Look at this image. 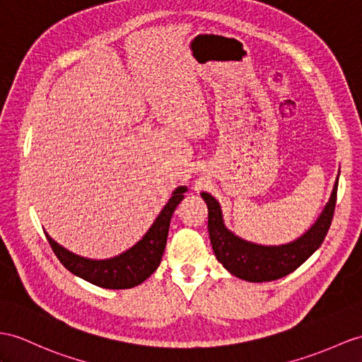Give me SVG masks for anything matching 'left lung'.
<instances>
[{"mask_svg":"<svg viewBox=\"0 0 362 362\" xmlns=\"http://www.w3.org/2000/svg\"><path fill=\"white\" fill-rule=\"evenodd\" d=\"M338 178L334 181L330 199L316 223L298 240L283 245H261L241 240L224 226L219 202L202 192L201 197L209 209V236L216 259L233 276L250 283L275 281L296 270L308 257H312L329 232L337 204Z\"/></svg>","mask_w":362,"mask_h":362,"instance_id":"left-lung-1","label":"left lung"}]
</instances>
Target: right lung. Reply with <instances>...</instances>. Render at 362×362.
<instances>
[{
	"label": "right lung",
	"mask_w": 362,
	"mask_h": 362,
	"mask_svg": "<svg viewBox=\"0 0 362 362\" xmlns=\"http://www.w3.org/2000/svg\"><path fill=\"white\" fill-rule=\"evenodd\" d=\"M186 192V186L176 187L172 198L156 216L147 233L134 247L122 252L118 257L109 259H89L69 252L63 245L52 240L47 233L46 238L59 262L74 275L86 279L87 283L115 290L135 287L146 281L160 266L172 215Z\"/></svg>",
	"instance_id": "add662e5"
}]
</instances>
